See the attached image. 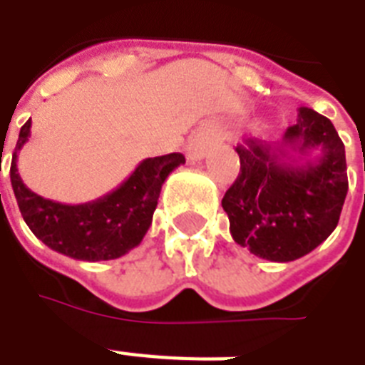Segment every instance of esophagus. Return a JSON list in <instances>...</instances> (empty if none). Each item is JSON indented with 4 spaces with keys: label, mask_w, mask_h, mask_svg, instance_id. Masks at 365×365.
<instances>
[{
    "label": "esophagus",
    "mask_w": 365,
    "mask_h": 365,
    "mask_svg": "<svg viewBox=\"0 0 365 365\" xmlns=\"http://www.w3.org/2000/svg\"><path fill=\"white\" fill-rule=\"evenodd\" d=\"M210 142H208V136L205 132H197L195 136H191V140L187 142V148H185V153H187L189 160H200L206 155V149H208Z\"/></svg>",
    "instance_id": "esophagus-1"
}]
</instances>
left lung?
I'll list each match as a JSON object with an SVG mask.
<instances>
[{
  "label": "left lung",
  "instance_id": "8db88e82",
  "mask_svg": "<svg viewBox=\"0 0 365 365\" xmlns=\"http://www.w3.org/2000/svg\"><path fill=\"white\" fill-rule=\"evenodd\" d=\"M235 151L240 172L222 200L235 242L257 257L286 263L334 233L349 180L345 145L328 117L299 108L297 123L280 142L248 138Z\"/></svg>",
  "mask_w": 365,
  "mask_h": 365
}]
</instances>
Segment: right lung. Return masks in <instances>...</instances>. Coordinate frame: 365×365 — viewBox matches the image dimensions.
<instances>
[{"instance_id": "1", "label": "right lung", "mask_w": 365, "mask_h": 365, "mask_svg": "<svg viewBox=\"0 0 365 365\" xmlns=\"http://www.w3.org/2000/svg\"><path fill=\"white\" fill-rule=\"evenodd\" d=\"M31 119L20 128L11 163V185L26 225L48 248L81 261H108L128 254L148 233L160 187L174 168L185 163L182 153L143 159L111 193L85 202L62 205L34 193L16 168L19 151L30 138Z\"/></svg>"}]
</instances>
